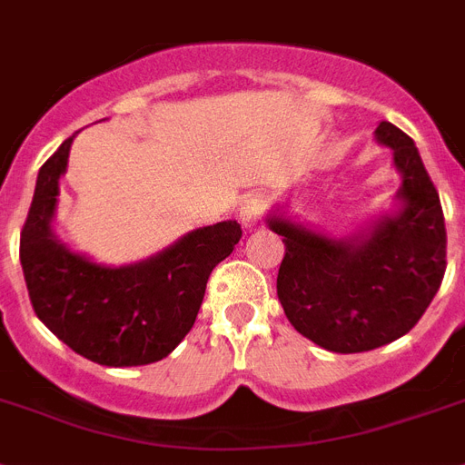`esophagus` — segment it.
<instances>
[{
    "mask_svg": "<svg viewBox=\"0 0 465 465\" xmlns=\"http://www.w3.org/2000/svg\"><path fill=\"white\" fill-rule=\"evenodd\" d=\"M264 208H267V201H264V196H260V193H252V196L245 198L239 213L241 224H243L245 229H252V226L260 222V217H262Z\"/></svg>",
    "mask_w": 465,
    "mask_h": 465,
    "instance_id": "obj_1",
    "label": "esophagus"
}]
</instances>
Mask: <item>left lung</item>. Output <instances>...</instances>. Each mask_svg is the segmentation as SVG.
<instances>
[{
    "label": "left lung",
    "mask_w": 465,
    "mask_h": 465,
    "mask_svg": "<svg viewBox=\"0 0 465 465\" xmlns=\"http://www.w3.org/2000/svg\"><path fill=\"white\" fill-rule=\"evenodd\" d=\"M373 134L401 177L390 213L341 239L286 208L267 214L286 245L276 276L281 307L292 329L329 352H369L409 333L447 267L442 205L419 148L392 123H378Z\"/></svg>",
    "instance_id": "left-lung-1"
}]
</instances>
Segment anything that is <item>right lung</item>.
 I'll list each match as a JSON object with an SVG mask.
<instances>
[{
	"mask_svg": "<svg viewBox=\"0 0 465 465\" xmlns=\"http://www.w3.org/2000/svg\"><path fill=\"white\" fill-rule=\"evenodd\" d=\"M70 136L37 174L21 232V264L35 314L70 350L101 366L160 361L184 341L213 269L241 239L236 220L184 233L165 251L132 264H104L70 251L54 232L58 182Z\"/></svg>",
	"mask_w": 465,
	"mask_h": 465,
	"instance_id": "obj_1",
	"label": "right lung"
}]
</instances>
